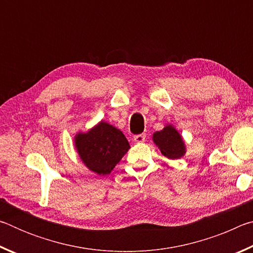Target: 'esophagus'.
<instances>
[{
    "label": "esophagus",
    "instance_id": "34e87169",
    "mask_svg": "<svg viewBox=\"0 0 253 253\" xmlns=\"http://www.w3.org/2000/svg\"><path fill=\"white\" fill-rule=\"evenodd\" d=\"M146 139V136L145 134H139V135H135L134 136V142L135 143H143Z\"/></svg>",
    "mask_w": 253,
    "mask_h": 253
}]
</instances>
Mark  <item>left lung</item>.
<instances>
[{"mask_svg":"<svg viewBox=\"0 0 253 253\" xmlns=\"http://www.w3.org/2000/svg\"><path fill=\"white\" fill-rule=\"evenodd\" d=\"M153 142L169 160H177L186 153L182 136L172 125H166L162 130L154 132Z\"/></svg>","mask_w":253,"mask_h":253,"instance_id":"8db88e82","label":"left lung"}]
</instances>
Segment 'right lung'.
Wrapping results in <instances>:
<instances>
[{"label":"right lung","mask_w":253,"mask_h":253,"mask_svg":"<svg viewBox=\"0 0 253 253\" xmlns=\"http://www.w3.org/2000/svg\"><path fill=\"white\" fill-rule=\"evenodd\" d=\"M75 146L84 164L98 175L109 174L130 148L125 135L104 121L87 132H78Z\"/></svg>","instance_id":"right-lung-1"}]
</instances>
